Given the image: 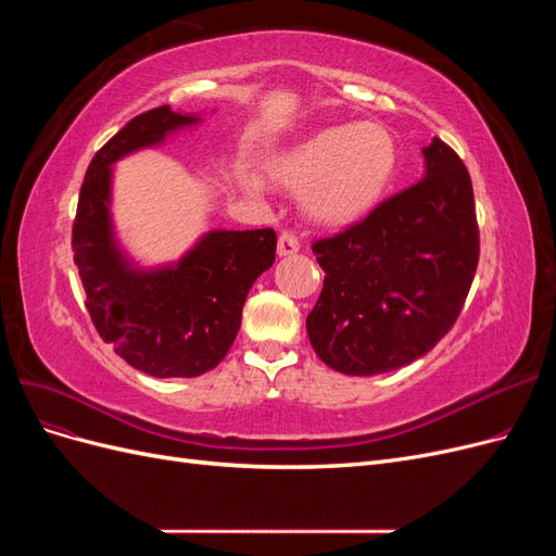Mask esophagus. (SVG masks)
<instances>
[{
  "instance_id": "obj_1",
  "label": "esophagus",
  "mask_w": 556,
  "mask_h": 556,
  "mask_svg": "<svg viewBox=\"0 0 556 556\" xmlns=\"http://www.w3.org/2000/svg\"><path fill=\"white\" fill-rule=\"evenodd\" d=\"M301 248V241L296 233L292 229H285L280 237H278V255H294V252H299Z\"/></svg>"
}]
</instances>
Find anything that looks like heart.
I'll list each match as a JSON object with an SVG mask.
<instances>
[{"instance_id":"heart-1","label":"heart","mask_w":556,"mask_h":556,"mask_svg":"<svg viewBox=\"0 0 556 556\" xmlns=\"http://www.w3.org/2000/svg\"><path fill=\"white\" fill-rule=\"evenodd\" d=\"M394 166L392 134L359 123L315 134L280 162L278 178L285 188L308 192L306 206L317 220L343 225L378 204Z\"/></svg>"}]
</instances>
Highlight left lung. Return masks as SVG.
<instances>
[{
	"label": "left lung",
	"instance_id": "obj_1",
	"mask_svg": "<svg viewBox=\"0 0 556 556\" xmlns=\"http://www.w3.org/2000/svg\"><path fill=\"white\" fill-rule=\"evenodd\" d=\"M427 174L327 239L325 271L306 317L315 355L345 376L406 366L457 323L480 260L473 185L462 157L433 139Z\"/></svg>",
	"mask_w": 556,
	"mask_h": 556
}]
</instances>
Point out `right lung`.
I'll return each instance as SVG.
<instances>
[{"mask_svg": "<svg viewBox=\"0 0 556 556\" xmlns=\"http://www.w3.org/2000/svg\"><path fill=\"white\" fill-rule=\"evenodd\" d=\"M197 123L169 106L146 111L97 150L80 185L74 262L94 329L129 366L155 378H194L225 359L245 296L276 260V231H211L176 266L137 271L113 243L111 164Z\"/></svg>", "mask_w": 556, "mask_h": 556, "instance_id": "add662e5", "label": "right lung"}]
</instances>
